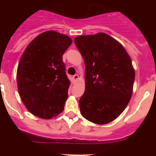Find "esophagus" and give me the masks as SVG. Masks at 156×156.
Returning <instances> with one entry per match:
<instances>
[{"label": "esophagus", "mask_w": 156, "mask_h": 156, "mask_svg": "<svg viewBox=\"0 0 156 156\" xmlns=\"http://www.w3.org/2000/svg\"><path fill=\"white\" fill-rule=\"evenodd\" d=\"M72 78H73L74 82H75V81H78V78H79V77H78V75H73V77H72Z\"/></svg>", "instance_id": "obj_1"}]
</instances>
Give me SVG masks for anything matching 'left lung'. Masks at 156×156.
I'll list each match as a JSON object with an SVG mask.
<instances>
[{"label": "left lung", "mask_w": 156, "mask_h": 156, "mask_svg": "<svg viewBox=\"0 0 156 156\" xmlns=\"http://www.w3.org/2000/svg\"><path fill=\"white\" fill-rule=\"evenodd\" d=\"M85 64V91L79 100L83 117L97 125L117 119L133 93L135 72L119 41L105 33L75 38Z\"/></svg>", "instance_id": "8db88e82"}]
</instances>
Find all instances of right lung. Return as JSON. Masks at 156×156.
Segmentation results:
<instances>
[{"label":"right lung","instance_id":"add662e5","mask_svg":"<svg viewBox=\"0 0 156 156\" xmlns=\"http://www.w3.org/2000/svg\"><path fill=\"white\" fill-rule=\"evenodd\" d=\"M69 36L47 31L31 41L17 68L21 100L31 114L44 119L56 117L64 109L70 81L62 55L72 44Z\"/></svg>","mask_w":156,"mask_h":156}]
</instances>
